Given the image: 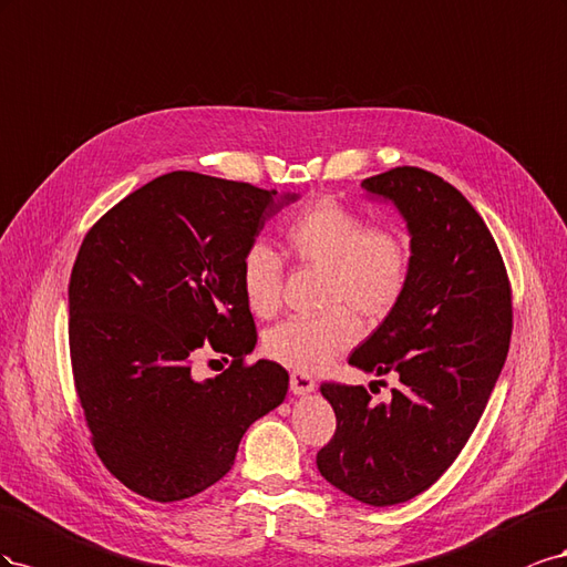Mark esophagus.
<instances>
[{"label": "esophagus", "instance_id": "34e87169", "mask_svg": "<svg viewBox=\"0 0 567 567\" xmlns=\"http://www.w3.org/2000/svg\"><path fill=\"white\" fill-rule=\"evenodd\" d=\"M289 386H292L295 394H309L316 390V380L309 373H301V370H295L289 375Z\"/></svg>", "mask_w": 567, "mask_h": 567}]
</instances>
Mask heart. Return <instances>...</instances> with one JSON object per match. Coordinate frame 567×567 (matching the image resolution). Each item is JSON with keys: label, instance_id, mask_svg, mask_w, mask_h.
Listing matches in <instances>:
<instances>
[{"label": "heart", "instance_id": "heart-1", "mask_svg": "<svg viewBox=\"0 0 567 567\" xmlns=\"http://www.w3.org/2000/svg\"><path fill=\"white\" fill-rule=\"evenodd\" d=\"M285 258L320 270L313 318H289L264 337L272 361L295 370H320L365 326L390 318L413 272L411 241L392 223H368L359 212L334 199H318L282 228ZM285 264L266 241H251L239 258V287L256 318H272L282 303Z\"/></svg>", "mask_w": 567, "mask_h": 567}]
</instances>
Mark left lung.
Segmentation results:
<instances>
[{
	"label": "left lung",
	"mask_w": 567,
	"mask_h": 567,
	"mask_svg": "<svg viewBox=\"0 0 567 567\" xmlns=\"http://www.w3.org/2000/svg\"><path fill=\"white\" fill-rule=\"evenodd\" d=\"M361 187L409 220L413 272L399 309L349 363L399 384L375 403L361 384L322 382L337 430L316 463L361 504L394 506L430 489L471 440L506 361L513 301L489 228L454 185L399 166Z\"/></svg>",
	"instance_id": "obj_1"
}]
</instances>
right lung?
I'll return each instance as SVG.
<instances>
[{"instance_id": "obj_1", "label": "right lung", "mask_w": 567, "mask_h": 567, "mask_svg": "<svg viewBox=\"0 0 567 567\" xmlns=\"http://www.w3.org/2000/svg\"><path fill=\"white\" fill-rule=\"evenodd\" d=\"M275 189L173 171L87 230L69 285L73 384L90 442L127 489L173 504L230 471L241 434L280 406V363H247L256 322L239 258L278 212ZM228 354L199 383L202 348Z\"/></svg>"}]
</instances>
